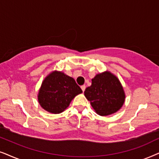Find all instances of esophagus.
<instances>
[{
    "instance_id": "34e87169",
    "label": "esophagus",
    "mask_w": 159,
    "mask_h": 159,
    "mask_svg": "<svg viewBox=\"0 0 159 159\" xmlns=\"http://www.w3.org/2000/svg\"><path fill=\"white\" fill-rule=\"evenodd\" d=\"M81 88L82 91H83V92H84V91H85V89H86V86H85V85L81 86Z\"/></svg>"
}]
</instances>
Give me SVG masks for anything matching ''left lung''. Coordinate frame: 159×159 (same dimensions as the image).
<instances>
[{
	"instance_id": "8db88e82",
	"label": "left lung",
	"mask_w": 159,
	"mask_h": 159,
	"mask_svg": "<svg viewBox=\"0 0 159 159\" xmlns=\"http://www.w3.org/2000/svg\"><path fill=\"white\" fill-rule=\"evenodd\" d=\"M95 112L105 116L115 113L125 102V92L119 79L110 71L98 73L84 92Z\"/></svg>"
}]
</instances>
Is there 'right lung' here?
<instances>
[{
  "instance_id": "add662e5",
  "label": "right lung",
  "mask_w": 159,
  "mask_h": 159,
  "mask_svg": "<svg viewBox=\"0 0 159 159\" xmlns=\"http://www.w3.org/2000/svg\"><path fill=\"white\" fill-rule=\"evenodd\" d=\"M82 92L74 78L62 71L54 70L42 82L38 100L45 111L59 114L67 109L74 97Z\"/></svg>"
}]
</instances>
